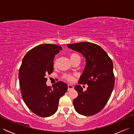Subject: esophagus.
<instances>
[{
    "label": "esophagus",
    "instance_id": "esophagus-1",
    "mask_svg": "<svg viewBox=\"0 0 134 134\" xmlns=\"http://www.w3.org/2000/svg\"><path fill=\"white\" fill-rule=\"evenodd\" d=\"M74 89V86L71 85H68V91Z\"/></svg>",
    "mask_w": 134,
    "mask_h": 134
}]
</instances>
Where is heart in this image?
I'll list each match as a JSON object with an SVG mask.
<instances>
[{
    "instance_id": "b5f03b06",
    "label": "heart",
    "mask_w": 134,
    "mask_h": 134,
    "mask_svg": "<svg viewBox=\"0 0 134 134\" xmlns=\"http://www.w3.org/2000/svg\"><path fill=\"white\" fill-rule=\"evenodd\" d=\"M78 56H79L78 55H77V54L72 53L70 55V59L71 60L74 58H75V57H78ZM79 57H80V56H79ZM56 62H57L56 60H55V62H54V65H55H55L56 64ZM63 78L65 79L66 81L70 82H72L74 81V77L72 75H64L63 76Z\"/></svg>"
}]
</instances>
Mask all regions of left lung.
<instances>
[{
    "label": "left lung",
    "instance_id": "1",
    "mask_svg": "<svg viewBox=\"0 0 134 134\" xmlns=\"http://www.w3.org/2000/svg\"><path fill=\"white\" fill-rule=\"evenodd\" d=\"M67 47L82 53L86 59L78 83L87 84L88 87L83 92L80 85L75 86L78 94L73 100L75 110L82 115H94L103 109L114 87L112 60L100 46L92 42L68 44Z\"/></svg>",
    "mask_w": 134,
    "mask_h": 134
}]
</instances>
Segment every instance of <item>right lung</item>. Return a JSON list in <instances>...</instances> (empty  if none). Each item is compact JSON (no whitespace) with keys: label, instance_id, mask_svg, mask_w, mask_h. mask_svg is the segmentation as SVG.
<instances>
[{"label":"right lung","instance_id":"right-lung-1","mask_svg":"<svg viewBox=\"0 0 134 134\" xmlns=\"http://www.w3.org/2000/svg\"><path fill=\"white\" fill-rule=\"evenodd\" d=\"M62 49L55 44L37 45L28 51L19 71L22 98L29 109L36 115L47 118L55 113L60 98L67 92L66 83L59 81L47 86L46 75L53 71L55 56Z\"/></svg>","mask_w":134,"mask_h":134}]
</instances>
